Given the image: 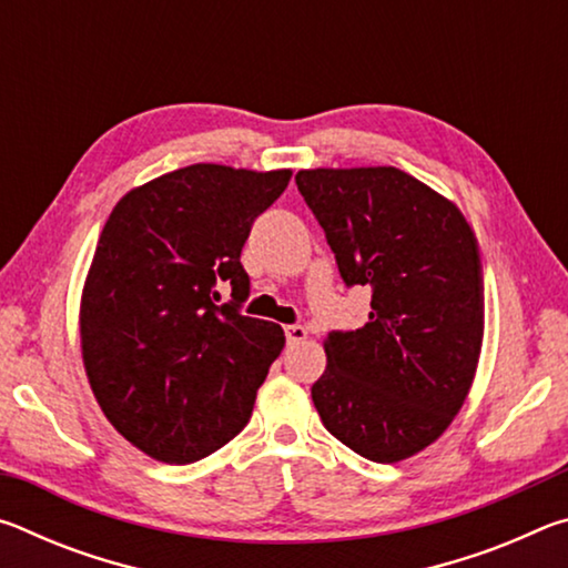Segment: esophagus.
Instances as JSON below:
<instances>
[{
  "label": "esophagus",
  "instance_id": "obj_1",
  "mask_svg": "<svg viewBox=\"0 0 568 568\" xmlns=\"http://www.w3.org/2000/svg\"><path fill=\"white\" fill-rule=\"evenodd\" d=\"M285 338L291 345L303 343L307 338V331L303 328V325H285Z\"/></svg>",
  "mask_w": 568,
  "mask_h": 568
}]
</instances>
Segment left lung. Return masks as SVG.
Returning <instances> with one entry per match:
<instances>
[{"label": "left lung", "mask_w": 568, "mask_h": 568, "mask_svg": "<svg viewBox=\"0 0 568 568\" xmlns=\"http://www.w3.org/2000/svg\"><path fill=\"white\" fill-rule=\"evenodd\" d=\"M343 283L371 287L368 323L333 331L311 396L363 458L396 464L464 406L484 341V267L460 210L398 168L301 170Z\"/></svg>", "instance_id": "1"}]
</instances>
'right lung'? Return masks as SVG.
Segmentation results:
<instances>
[{
    "label": "right lung",
    "mask_w": 568,
    "mask_h": 568,
    "mask_svg": "<svg viewBox=\"0 0 568 568\" xmlns=\"http://www.w3.org/2000/svg\"><path fill=\"white\" fill-rule=\"evenodd\" d=\"M291 175L200 162L130 190L104 223L82 291V361L104 416L148 456L192 464L250 420L285 333L240 313V253Z\"/></svg>",
    "instance_id": "obj_1"
}]
</instances>
